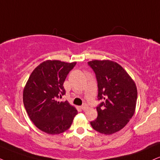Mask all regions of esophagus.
<instances>
[{"label":"esophagus","mask_w":160,"mask_h":160,"mask_svg":"<svg viewBox=\"0 0 160 160\" xmlns=\"http://www.w3.org/2000/svg\"><path fill=\"white\" fill-rule=\"evenodd\" d=\"M81 109H82V110H86L87 109H88V106H87L86 104H84V105L81 106Z\"/></svg>","instance_id":"34e87169"}]
</instances>
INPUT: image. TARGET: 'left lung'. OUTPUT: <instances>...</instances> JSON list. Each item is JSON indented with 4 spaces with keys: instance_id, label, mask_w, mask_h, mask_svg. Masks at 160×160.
<instances>
[{
    "instance_id": "left-lung-1",
    "label": "left lung",
    "mask_w": 160,
    "mask_h": 160,
    "mask_svg": "<svg viewBox=\"0 0 160 160\" xmlns=\"http://www.w3.org/2000/svg\"><path fill=\"white\" fill-rule=\"evenodd\" d=\"M88 65L95 72L98 84L97 119L90 122L96 131L113 134L127 125L136 109L137 89L128 72L117 63L94 60Z\"/></svg>"
}]
</instances>
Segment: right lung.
<instances>
[{"mask_svg":"<svg viewBox=\"0 0 160 160\" xmlns=\"http://www.w3.org/2000/svg\"><path fill=\"white\" fill-rule=\"evenodd\" d=\"M76 62L57 60L42 62L32 71L23 90V102L29 119L38 129L48 134L68 130L77 110L68 101L64 82Z\"/></svg>","mask_w":160,"mask_h":160,"instance_id":"obj_1","label":"right lung"}]
</instances>
